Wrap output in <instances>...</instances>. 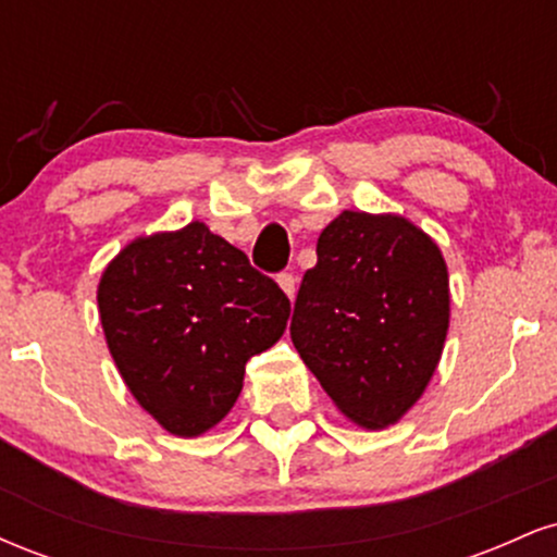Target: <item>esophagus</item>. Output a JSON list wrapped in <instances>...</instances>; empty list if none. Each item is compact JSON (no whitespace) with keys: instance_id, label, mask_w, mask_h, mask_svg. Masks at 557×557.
<instances>
[{"instance_id":"obj_1","label":"esophagus","mask_w":557,"mask_h":557,"mask_svg":"<svg viewBox=\"0 0 557 557\" xmlns=\"http://www.w3.org/2000/svg\"><path fill=\"white\" fill-rule=\"evenodd\" d=\"M277 283H280V287H283V290H285V296H287V298L296 296V277H293L290 272L277 274Z\"/></svg>"}]
</instances>
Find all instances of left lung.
<instances>
[{
  "label": "left lung",
  "instance_id": "obj_1",
  "mask_svg": "<svg viewBox=\"0 0 557 557\" xmlns=\"http://www.w3.org/2000/svg\"><path fill=\"white\" fill-rule=\"evenodd\" d=\"M450 324L447 264L398 214L343 212L317 240L290 337L332 403L385 430L430 385Z\"/></svg>",
  "mask_w": 557,
  "mask_h": 557
}]
</instances>
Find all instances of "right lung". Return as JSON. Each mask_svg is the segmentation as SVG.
<instances>
[{
  "label": "right lung",
  "mask_w": 557,
  "mask_h": 557,
  "mask_svg": "<svg viewBox=\"0 0 557 557\" xmlns=\"http://www.w3.org/2000/svg\"><path fill=\"white\" fill-rule=\"evenodd\" d=\"M96 300L127 389L177 437L227 417L246 361L272 348L290 317L280 285L203 222L127 243Z\"/></svg>",
  "instance_id": "obj_1"
}]
</instances>
